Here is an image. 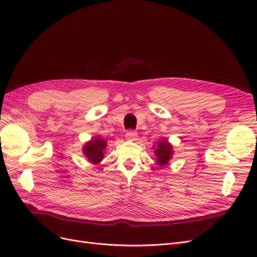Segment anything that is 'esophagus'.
Returning <instances> with one entry per match:
<instances>
[{"mask_svg":"<svg viewBox=\"0 0 257 257\" xmlns=\"http://www.w3.org/2000/svg\"><path fill=\"white\" fill-rule=\"evenodd\" d=\"M125 137H126V139H130V140H136L137 139V133L135 131L130 130V131L126 132Z\"/></svg>","mask_w":257,"mask_h":257,"instance_id":"1","label":"esophagus"}]
</instances>
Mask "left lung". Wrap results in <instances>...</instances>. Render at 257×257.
I'll return each mask as SVG.
<instances>
[{
  "instance_id": "left-lung-1",
  "label": "left lung",
  "mask_w": 257,
  "mask_h": 257,
  "mask_svg": "<svg viewBox=\"0 0 257 257\" xmlns=\"http://www.w3.org/2000/svg\"><path fill=\"white\" fill-rule=\"evenodd\" d=\"M173 147L171 143L166 140L161 139L157 142V147L155 149V155L157 158V164L159 167L163 168L169 163V161L173 157Z\"/></svg>"
}]
</instances>
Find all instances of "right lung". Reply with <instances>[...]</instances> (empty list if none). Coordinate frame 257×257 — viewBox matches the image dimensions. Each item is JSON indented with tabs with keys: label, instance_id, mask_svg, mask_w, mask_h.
I'll return each instance as SVG.
<instances>
[{
	"label": "right lung",
	"instance_id": "obj_1",
	"mask_svg": "<svg viewBox=\"0 0 257 257\" xmlns=\"http://www.w3.org/2000/svg\"><path fill=\"white\" fill-rule=\"evenodd\" d=\"M106 141L101 137H94L83 147V154L89 162L98 164L104 157Z\"/></svg>",
	"mask_w": 257,
	"mask_h": 257
}]
</instances>
